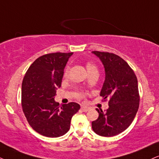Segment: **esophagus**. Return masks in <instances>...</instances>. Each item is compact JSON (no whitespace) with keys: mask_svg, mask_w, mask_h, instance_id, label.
<instances>
[{"mask_svg":"<svg viewBox=\"0 0 159 159\" xmlns=\"http://www.w3.org/2000/svg\"><path fill=\"white\" fill-rule=\"evenodd\" d=\"M89 107H85V106H82L81 107V110L83 111H84V112H87V111H89Z\"/></svg>","mask_w":159,"mask_h":159,"instance_id":"obj_1","label":"esophagus"}]
</instances>
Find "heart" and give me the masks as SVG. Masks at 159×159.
<instances>
[{
	"instance_id": "heart-1",
	"label": "heart",
	"mask_w": 159,
	"mask_h": 159,
	"mask_svg": "<svg viewBox=\"0 0 159 159\" xmlns=\"http://www.w3.org/2000/svg\"><path fill=\"white\" fill-rule=\"evenodd\" d=\"M85 66H86V68H87L88 72H89V74L91 73V72H93V71H97V66H96L93 63H92V62H88L87 63H86ZM68 72H69V68L67 67V68H66V70H65L64 76H67L68 75Z\"/></svg>"
}]
</instances>
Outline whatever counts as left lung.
<instances>
[{
	"label": "left lung",
	"mask_w": 159,
	"mask_h": 159,
	"mask_svg": "<svg viewBox=\"0 0 159 159\" xmlns=\"http://www.w3.org/2000/svg\"><path fill=\"white\" fill-rule=\"evenodd\" d=\"M92 53L105 68L100 96L104 100L109 99L105 112L97 108L99 117L92 121V129L101 136H114L126 130L136 116L140 99L138 81L132 68L119 56L97 51Z\"/></svg>",
	"instance_id": "1"
}]
</instances>
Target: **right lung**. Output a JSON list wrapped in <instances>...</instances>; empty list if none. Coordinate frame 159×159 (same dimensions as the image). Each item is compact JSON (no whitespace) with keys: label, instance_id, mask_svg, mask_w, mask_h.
Here are the masks:
<instances>
[{"label":"right lung","instance_id":"right-lung-1","mask_svg":"<svg viewBox=\"0 0 159 159\" xmlns=\"http://www.w3.org/2000/svg\"><path fill=\"white\" fill-rule=\"evenodd\" d=\"M70 53H51L37 59L27 70L22 83L21 105L29 125L43 136H63L69 130L72 116L80 106L76 102L60 106L54 101L61 87Z\"/></svg>","mask_w":159,"mask_h":159}]
</instances>
